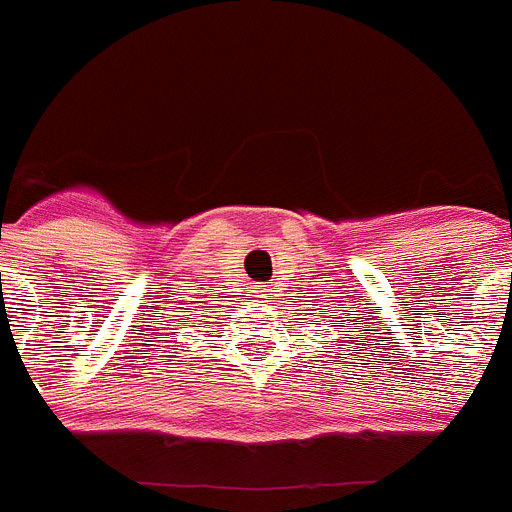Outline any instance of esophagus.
Instances as JSON below:
<instances>
[{
  "instance_id": "esophagus-1",
  "label": "esophagus",
  "mask_w": 512,
  "mask_h": 512,
  "mask_svg": "<svg viewBox=\"0 0 512 512\" xmlns=\"http://www.w3.org/2000/svg\"><path fill=\"white\" fill-rule=\"evenodd\" d=\"M259 292H261V295H264V292H266V287H259Z\"/></svg>"
}]
</instances>
